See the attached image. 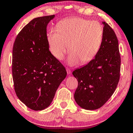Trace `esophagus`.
I'll use <instances>...</instances> for the list:
<instances>
[{
	"label": "esophagus",
	"instance_id": "esophagus-1",
	"mask_svg": "<svg viewBox=\"0 0 133 133\" xmlns=\"http://www.w3.org/2000/svg\"><path fill=\"white\" fill-rule=\"evenodd\" d=\"M66 71H67V73H68V74H70L71 73V69H70L67 68H66Z\"/></svg>",
	"mask_w": 133,
	"mask_h": 133
}]
</instances>
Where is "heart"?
<instances>
[{
	"instance_id": "heart-1",
	"label": "heart",
	"mask_w": 133,
	"mask_h": 133,
	"mask_svg": "<svg viewBox=\"0 0 133 133\" xmlns=\"http://www.w3.org/2000/svg\"><path fill=\"white\" fill-rule=\"evenodd\" d=\"M103 37V27L98 21L71 18L61 21L57 29L47 34L49 51L52 56L61 61L70 52L69 62L74 65L80 61L88 63L98 52Z\"/></svg>"
}]
</instances>
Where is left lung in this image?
Listing matches in <instances>:
<instances>
[{"label":"left lung","instance_id":"8db88e82","mask_svg":"<svg viewBox=\"0 0 133 133\" xmlns=\"http://www.w3.org/2000/svg\"><path fill=\"white\" fill-rule=\"evenodd\" d=\"M103 23V37L98 52L86 65L72 72L78 81L74 99L79 106L88 110L103 106L113 94L120 78L117 38L110 25Z\"/></svg>","mask_w":133,"mask_h":133}]
</instances>
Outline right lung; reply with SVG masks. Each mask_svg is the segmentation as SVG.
I'll return each mask as SVG.
<instances>
[{
    "mask_svg": "<svg viewBox=\"0 0 133 133\" xmlns=\"http://www.w3.org/2000/svg\"><path fill=\"white\" fill-rule=\"evenodd\" d=\"M54 15L35 18L18 34L12 49V78L17 96L34 111L52 101L67 72L49 49L47 25Z\"/></svg>",
    "mask_w": 133,
    "mask_h": 133,
    "instance_id": "add662e5",
    "label": "right lung"
}]
</instances>
